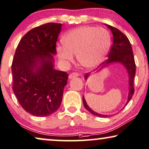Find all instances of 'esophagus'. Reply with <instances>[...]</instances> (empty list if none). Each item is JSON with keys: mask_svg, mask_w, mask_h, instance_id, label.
I'll return each instance as SVG.
<instances>
[{"mask_svg": "<svg viewBox=\"0 0 149 149\" xmlns=\"http://www.w3.org/2000/svg\"><path fill=\"white\" fill-rule=\"evenodd\" d=\"M79 76V74L77 72H73L69 74V79H72V78H76V77Z\"/></svg>", "mask_w": 149, "mask_h": 149, "instance_id": "1", "label": "esophagus"}]
</instances>
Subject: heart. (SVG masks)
Returning a JSON list of instances; mask_svg holds the SVG:
<instances>
[{
	"label": "heart",
	"mask_w": 149,
	"mask_h": 149,
	"mask_svg": "<svg viewBox=\"0 0 149 149\" xmlns=\"http://www.w3.org/2000/svg\"><path fill=\"white\" fill-rule=\"evenodd\" d=\"M63 42L64 45L56 47L61 61L66 63L73 62L75 54L81 65L93 68L104 61L110 48L111 37L104 28L84 26L68 32Z\"/></svg>",
	"instance_id": "obj_1"
}]
</instances>
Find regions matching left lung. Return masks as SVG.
I'll list each match as a JSON object with an SVG mask.
<instances>
[{
	"instance_id": "left-lung-1",
	"label": "left lung",
	"mask_w": 149,
	"mask_h": 149,
	"mask_svg": "<svg viewBox=\"0 0 149 149\" xmlns=\"http://www.w3.org/2000/svg\"><path fill=\"white\" fill-rule=\"evenodd\" d=\"M109 29L112 31L113 35V43L110 52L108 53V58L103 62L102 64L103 67H105L106 65L110 63L119 62L122 63L126 69H127L130 76V80H129V85H130V92L128 95V100L127 102L126 105L128 104L131 99H132L133 95L134 93V78L136 74V63H135L134 56L133 54V50L132 45H131L130 41L129 40L127 37L123 34L121 31H119L116 28H114L110 25H107ZM89 76V73H87L85 75V79H87ZM83 104L85 108L91 114L100 117H107L108 115H103L98 114V113L94 112L89 108L87 105L85 99L83 96L82 97Z\"/></svg>"
}]
</instances>
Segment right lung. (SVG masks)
Instances as JSON below:
<instances>
[{
  "label": "right lung",
  "mask_w": 149,
  "mask_h": 149,
  "mask_svg": "<svg viewBox=\"0 0 149 149\" xmlns=\"http://www.w3.org/2000/svg\"><path fill=\"white\" fill-rule=\"evenodd\" d=\"M62 24L49 22L31 29L17 45L11 65L12 88L19 104L33 116L58 110L68 76L55 70L53 56ZM40 65L38 66V64Z\"/></svg>",
  "instance_id": "obj_1"
}]
</instances>
